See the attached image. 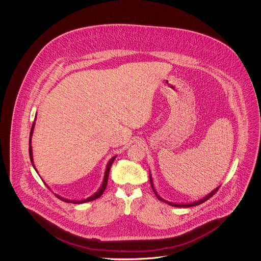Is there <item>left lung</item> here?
Instances as JSON below:
<instances>
[{
  "label": "left lung",
  "mask_w": 261,
  "mask_h": 261,
  "mask_svg": "<svg viewBox=\"0 0 261 261\" xmlns=\"http://www.w3.org/2000/svg\"><path fill=\"white\" fill-rule=\"evenodd\" d=\"M149 181H150V185H151V189H152V191H153V193L155 194V196L158 197V199H160V200H162V201H164V202H166L167 204H169V205H171V206H175V207H191V206H195V205H199L200 203H202V202H204L205 200H207V199L211 198L215 193H216V191L219 189V187H217V188H215L213 191H211L210 194H207L205 197H203V198H201V199H198V200H195V201H192V202H181V203H177V202H171V201H167V200H165L164 199H162V197L158 194V192H156V190H155V188L153 186V182H152V177H151V174H150V171H149Z\"/></svg>",
  "instance_id": "8db88e82"
}]
</instances>
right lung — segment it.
<instances>
[{
    "instance_id": "obj_1",
    "label": "right lung",
    "mask_w": 261,
    "mask_h": 261,
    "mask_svg": "<svg viewBox=\"0 0 261 261\" xmlns=\"http://www.w3.org/2000/svg\"><path fill=\"white\" fill-rule=\"evenodd\" d=\"M35 121H36V117H35ZM35 121L33 122L32 127H31V131H30V138H29V155H30V161L31 163L34 167V169L36 170V167H35V164L33 162V152H32V146H31V143H32V135H33V131H34V127H35ZM116 159V155L112 156V159L110 160V162H108L107 166H106V170H105V175H103V179H102V182H101V185L99 188V190L93 194L92 196H90L87 199H67L62 198L59 195H56L57 197H59L60 199L66 201V202H72V203H84V202H87V201H92L94 199H99V197L102 195V193L105 192L107 185H108V179H109V175H110V170H111V167H112V162H114V160ZM37 171V170H36Z\"/></svg>"
}]
</instances>
